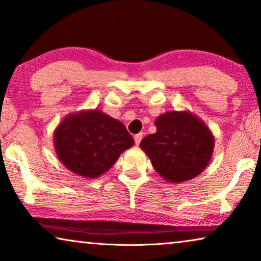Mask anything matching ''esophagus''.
I'll return each instance as SVG.
<instances>
[{"label":"esophagus","instance_id":"obj_1","mask_svg":"<svg viewBox=\"0 0 261 261\" xmlns=\"http://www.w3.org/2000/svg\"><path fill=\"white\" fill-rule=\"evenodd\" d=\"M142 138H143V132H141V134L135 135V143H136V145H139V143H141Z\"/></svg>","mask_w":261,"mask_h":261}]
</instances>
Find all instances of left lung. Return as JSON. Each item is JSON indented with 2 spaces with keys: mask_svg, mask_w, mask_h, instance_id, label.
Masks as SVG:
<instances>
[{
  "mask_svg": "<svg viewBox=\"0 0 261 261\" xmlns=\"http://www.w3.org/2000/svg\"><path fill=\"white\" fill-rule=\"evenodd\" d=\"M155 134L146 136L141 149L170 182L192 179L203 172L215 150L208 126L191 111H169L155 118Z\"/></svg>",
  "mask_w": 261,
  "mask_h": 261,
  "instance_id": "8db88e82",
  "label": "left lung"
}]
</instances>
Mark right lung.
<instances>
[{"label":"right lung","mask_w":261,"mask_h":261,"mask_svg":"<svg viewBox=\"0 0 261 261\" xmlns=\"http://www.w3.org/2000/svg\"><path fill=\"white\" fill-rule=\"evenodd\" d=\"M134 143L123 123L98 109L69 114L54 132L60 162L84 178L106 173Z\"/></svg>","instance_id":"1"}]
</instances>
